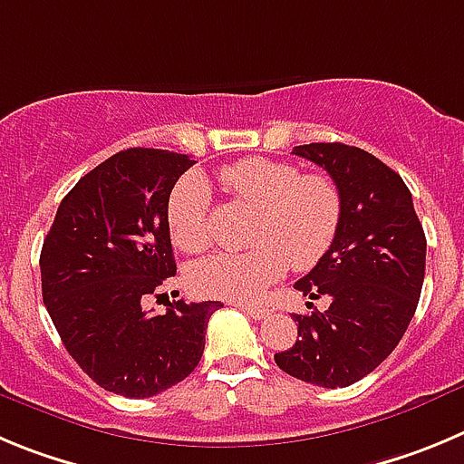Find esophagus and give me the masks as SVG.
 <instances>
[{"mask_svg":"<svg viewBox=\"0 0 464 464\" xmlns=\"http://www.w3.org/2000/svg\"><path fill=\"white\" fill-rule=\"evenodd\" d=\"M236 307H240L242 312L247 316H252L254 321H261L266 319V316H270V310H266V307H256V304H249V303H233Z\"/></svg>","mask_w":464,"mask_h":464,"instance_id":"1","label":"esophagus"}]
</instances>
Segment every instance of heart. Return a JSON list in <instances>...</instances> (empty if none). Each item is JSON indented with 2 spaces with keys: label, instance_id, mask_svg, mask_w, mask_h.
<instances>
[{
  "label": "heart",
  "instance_id": "heart-1",
  "mask_svg": "<svg viewBox=\"0 0 464 464\" xmlns=\"http://www.w3.org/2000/svg\"><path fill=\"white\" fill-rule=\"evenodd\" d=\"M233 201L258 210L247 252H217L196 261L189 282L215 298H258L289 266L307 270L328 254L342 219L335 182L324 173H300L286 161L249 157L217 175ZM169 228L185 252H203L212 242V194L198 175L175 185L169 201Z\"/></svg>",
  "mask_w": 464,
  "mask_h": 464
}]
</instances>
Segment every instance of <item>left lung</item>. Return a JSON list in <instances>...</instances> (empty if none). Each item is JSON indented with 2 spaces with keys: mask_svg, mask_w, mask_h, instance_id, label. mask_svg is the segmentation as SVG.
Returning <instances> with one entry per match:
<instances>
[{
  "mask_svg": "<svg viewBox=\"0 0 464 464\" xmlns=\"http://www.w3.org/2000/svg\"><path fill=\"white\" fill-rule=\"evenodd\" d=\"M294 154L328 170L340 189L342 219L328 254L294 284L331 304L295 314L298 340L275 353V362L300 382L344 388L382 365L402 340L423 289L425 233L411 191L374 154L344 143L298 145Z\"/></svg>",
  "mask_w": 464,
  "mask_h": 464,
  "instance_id": "1",
  "label": "left lung"
}]
</instances>
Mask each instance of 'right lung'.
<instances>
[{"label":"right lung","instance_id":"right-lung-1","mask_svg":"<svg viewBox=\"0 0 464 464\" xmlns=\"http://www.w3.org/2000/svg\"><path fill=\"white\" fill-rule=\"evenodd\" d=\"M187 154L129 148L64 196L41 249V291L66 352L111 393L152 398L194 372L219 300H143L175 277L169 198Z\"/></svg>","mask_w":464,"mask_h":464}]
</instances>
